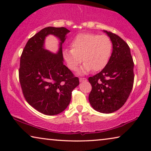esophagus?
Instances as JSON below:
<instances>
[{"label":"esophagus","instance_id":"obj_1","mask_svg":"<svg viewBox=\"0 0 151 151\" xmlns=\"http://www.w3.org/2000/svg\"><path fill=\"white\" fill-rule=\"evenodd\" d=\"M79 80H80V82H86V78H80Z\"/></svg>","mask_w":151,"mask_h":151}]
</instances>
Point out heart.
I'll use <instances>...</instances> for the list:
<instances>
[{"instance_id":"1","label":"heart","mask_w":151,"mask_h":151,"mask_svg":"<svg viewBox=\"0 0 151 151\" xmlns=\"http://www.w3.org/2000/svg\"><path fill=\"white\" fill-rule=\"evenodd\" d=\"M71 50H65L63 57L67 67L76 71L82 61L84 63L80 73H86L91 70L99 71L108 64L112 53L113 44L106 35L80 34L71 41Z\"/></svg>"}]
</instances>
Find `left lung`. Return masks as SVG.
<instances>
[{"mask_svg":"<svg viewBox=\"0 0 151 151\" xmlns=\"http://www.w3.org/2000/svg\"><path fill=\"white\" fill-rule=\"evenodd\" d=\"M113 44V52L106 67L88 82L92 86L88 100L95 110L111 113L127 100L134 82V63L127 43L117 35L104 31Z\"/></svg>","mask_w":151,"mask_h":151,"instance_id":"1","label":"left lung"}]
</instances>
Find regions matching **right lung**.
Masks as SVG:
<instances>
[{
	"mask_svg": "<svg viewBox=\"0 0 151 151\" xmlns=\"http://www.w3.org/2000/svg\"><path fill=\"white\" fill-rule=\"evenodd\" d=\"M70 31L65 27H47L27 41L20 56L19 80L27 102L39 112L58 115L69 104L72 91L79 78L63 64L62 45ZM49 34L61 42L57 54L44 49V39Z\"/></svg>",
	"mask_w": 151,
	"mask_h": 151,
	"instance_id": "add662e5",
	"label": "right lung"
}]
</instances>
